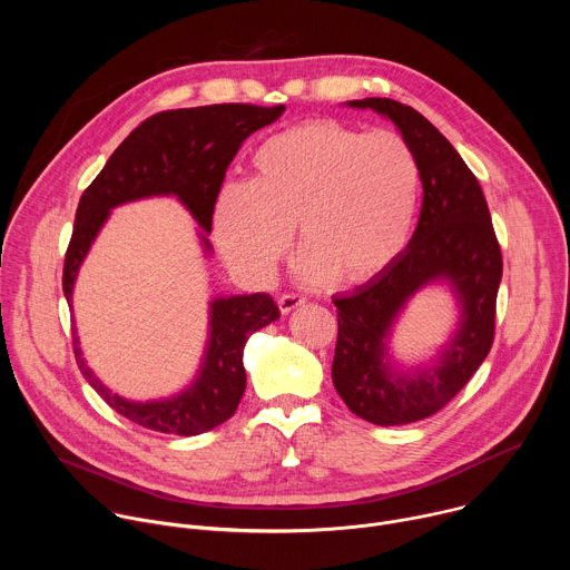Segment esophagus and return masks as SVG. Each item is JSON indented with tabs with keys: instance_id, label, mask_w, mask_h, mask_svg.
<instances>
[{
	"instance_id": "34e87169",
	"label": "esophagus",
	"mask_w": 570,
	"mask_h": 570,
	"mask_svg": "<svg viewBox=\"0 0 570 570\" xmlns=\"http://www.w3.org/2000/svg\"><path fill=\"white\" fill-rule=\"evenodd\" d=\"M304 302H306V297L302 293H284L279 297V308H282V313H291L293 308L302 306Z\"/></svg>"
}]
</instances>
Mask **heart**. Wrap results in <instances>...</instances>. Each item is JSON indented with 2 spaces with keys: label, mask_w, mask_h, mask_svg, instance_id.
I'll return each mask as SVG.
<instances>
[{
  "label": "heart",
  "mask_w": 570,
  "mask_h": 570,
  "mask_svg": "<svg viewBox=\"0 0 570 570\" xmlns=\"http://www.w3.org/2000/svg\"><path fill=\"white\" fill-rule=\"evenodd\" d=\"M417 157L399 132L320 119L268 137L248 185H225L212 232L223 259L264 282L291 250L293 227L311 279L356 286L383 275L411 238Z\"/></svg>",
  "instance_id": "obj_1"
}]
</instances>
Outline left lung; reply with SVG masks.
Instances as JSON below:
<instances>
[{"label": "left lung", "instance_id": "obj_1", "mask_svg": "<svg viewBox=\"0 0 570 570\" xmlns=\"http://www.w3.org/2000/svg\"><path fill=\"white\" fill-rule=\"evenodd\" d=\"M387 117L411 144L424 187L415 234L399 259L350 295H336L332 379L347 409L379 426L435 415L466 385L494 343L501 246L484 194L451 141L415 108L392 99L350 101ZM446 278L463 304L461 330L438 366L399 377L384 343L395 313L422 285Z\"/></svg>", "mask_w": 570, "mask_h": 570}]
</instances>
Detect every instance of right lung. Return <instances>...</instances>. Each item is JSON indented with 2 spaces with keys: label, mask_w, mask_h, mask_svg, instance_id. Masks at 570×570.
Masks as SVG:
<instances>
[{
  "label": "right lung",
  "mask_w": 570,
  "mask_h": 570,
  "mask_svg": "<svg viewBox=\"0 0 570 570\" xmlns=\"http://www.w3.org/2000/svg\"><path fill=\"white\" fill-rule=\"evenodd\" d=\"M284 106L218 104L203 108L165 110L141 121L110 155L104 171L78 200L73 232L65 255L62 291L71 299L76 273L112 207L146 196H178L205 232H212L214 205L225 171L240 144L255 130L273 124ZM205 246L209 248L207 238ZM209 343L203 370L191 387L161 401H128L112 394L73 354L80 374L126 420L159 433L198 435L229 420L246 390L243 347L250 334L279 317L268 293L234 295L212 302Z\"/></svg>",
  "instance_id": "obj_1"
}]
</instances>
